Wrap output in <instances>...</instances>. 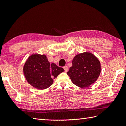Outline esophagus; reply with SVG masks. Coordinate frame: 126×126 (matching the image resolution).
I'll return each instance as SVG.
<instances>
[{"mask_svg": "<svg viewBox=\"0 0 126 126\" xmlns=\"http://www.w3.org/2000/svg\"><path fill=\"white\" fill-rule=\"evenodd\" d=\"M63 68H64V69L65 72H67V71H68V66H64Z\"/></svg>", "mask_w": 126, "mask_h": 126, "instance_id": "1", "label": "esophagus"}]
</instances>
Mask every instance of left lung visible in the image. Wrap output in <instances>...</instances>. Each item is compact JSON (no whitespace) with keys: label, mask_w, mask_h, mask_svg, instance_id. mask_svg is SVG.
Masks as SVG:
<instances>
[{"label":"left lung","mask_w":126,"mask_h":126,"mask_svg":"<svg viewBox=\"0 0 126 126\" xmlns=\"http://www.w3.org/2000/svg\"><path fill=\"white\" fill-rule=\"evenodd\" d=\"M72 64L67 74L74 84L81 88L88 87L95 82L101 72L99 61L88 52L76 55Z\"/></svg>","instance_id":"obj_1"}]
</instances>
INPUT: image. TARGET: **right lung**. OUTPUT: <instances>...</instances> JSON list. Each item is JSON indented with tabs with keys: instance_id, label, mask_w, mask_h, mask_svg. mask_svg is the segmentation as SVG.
Masks as SVG:
<instances>
[{
	"instance_id": "obj_1",
	"label": "right lung",
	"mask_w": 126,
	"mask_h": 126,
	"mask_svg": "<svg viewBox=\"0 0 126 126\" xmlns=\"http://www.w3.org/2000/svg\"><path fill=\"white\" fill-rule=\"evenodd\" d=\"M23 70L27 82L38 90L50 87L52 85L53 79L64 71L56 64H50L46 55L37 53L29 57Z\"/></svg>"
}]
</instances>
